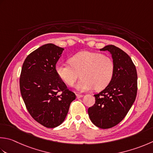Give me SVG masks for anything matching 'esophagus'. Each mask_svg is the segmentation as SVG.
<instances>
[{"label":"esophagus","mask_w":153,"mask_h":153,"mask_svg":"<svg viewBox=\"0 0 153 153\" xmlns=\"http://www.w3.org/2000/svg\"><path fill=\"white\" fill-rule=\"evenodd\" d=\"M83 97V95H79V94H76V97L77 98V99H79V98H81V97Z\"/></svg>","instance_id":"34e87169"}]
</instances>
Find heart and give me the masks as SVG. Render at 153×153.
Segmentation results:
<instances>
[{
  "instance_id": "b5f03b06",
  "label": "heart",
  "mask_w": 153,
  "mask_h": 153,
  "mask_svg": "<svg viewBox=\"0 0 153 153\" xmlns=\"http://www.w3.org/2000/svg\"><path fill=\"white\" fill-rule=\"evenodd\" d=\"M70 64L59 63L56 67L58 77L65 84L73 86L79 76L82 79L76 85L79 92L95 88L101 90L109 84L115 71L113 59L98 52L82 51L70 58Z\"/></svg>"
}]
</instances>
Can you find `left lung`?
I'll return each mask as SVG.
<instances>
[{
    "instance_id": "left-lung-1",
    "label": "left lung",
    "mask_w": 153,
    "mask_h": 153,
    "mask_svg": "<svg viewBox=\"0 0 153 153\" xmlns=\"http://www.w3.org/2000/svg\"><path fill=\"white\" fill-rule=\"evenodd\" d=\"M112 56L115 71L109 84L94 95L95 103L88 109L90 120L101 128L119 123L132 107L137 96V74L135 65L127 53L113 45L100 49Z\"/></svg>"
}]
</instances>
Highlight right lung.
<instances>
[{
	"mask_svg": "<svg viewBox=\"0 0 153 153\" xmlns=\"http://www.w3.org/2000/svg\"><path fill=\"white\" fill-rule=\"evenodd\" d=\"M64 50L55 44H44L26 57L21 71L20 89L27 110L47 128L60 125L76 100L56 71Z\"/></svg>",
	"mask_w": 153,
	"mask_h": 153,
	"instance_id": "add662e5",
	"label": "right lung"
}]
</instances>
